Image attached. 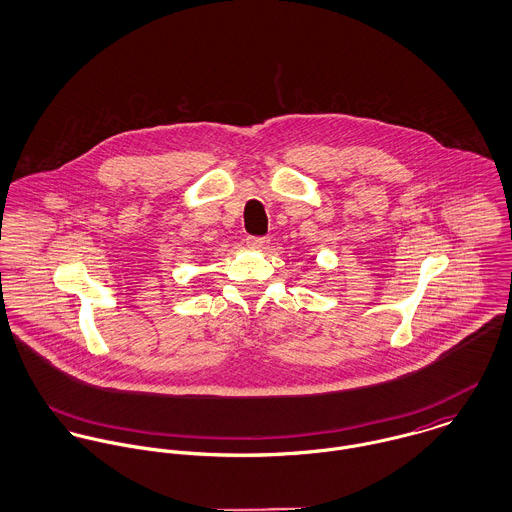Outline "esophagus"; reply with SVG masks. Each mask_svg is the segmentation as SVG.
I'll return each instance as SVG.
<instances>
[{"mask_svg": "<svg viewBox=\"0 0 512 512\" xmlns=\"http://www.w3.org/2000/svg\"><path fill=\"white\" fill-rule=\"evenodd\" d=\"M246 246L252 248V250H262V248L268 246V238H264V236H248L246 238Z\"/></svg>", "mask_w": 512, "mask_h": 512, "instance_id": "34e87169", "label": "esophagus"}]
</instances>
